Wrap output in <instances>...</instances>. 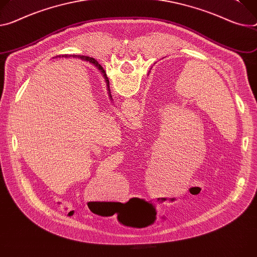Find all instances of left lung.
<instances>
[{"instance_id":"left-lung-1","label":"left lung","mask_w":257,"mask_h":257,"mask_svg":"<svg viewBox=\"0 0 257 257\" xmlns=\"http://www.w3.org/2000/svg\"><path fill=\"white\" fill-rule=\"evenodd\" d=\"M95 66H96V67H97V68L99 69V71H101V72H102L103 74H105V72H104V69H103V68H102V66H101V65H100V64H99V63L97 62V60H96V65H95Z\"/></svg>"}]
</instances>
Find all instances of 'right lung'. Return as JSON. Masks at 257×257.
I'll return each mask as SVG.
<instances>
[{"label":"right lung","instance_id":"add662e5","mask_svg":"<svg viewBox=\"0 0 257 257\" xmlns=\"http://www.w3.org/2000/svg\"><path fill=\"white\" fill-rule=\"evenodd\" d=\"M71 56H73V57H80V58L83 59V60H87V61H89V62H91V63L96 65V60H95L94 58H91V57H88V56H80V55H64V57H71ZM62 57H63V55H62ZM104 77H105V80H106V82H107V85H109V84H108L109 82H108L107 77H106L105 74H104ZM108 87H109V86H108Z\"/></svg>","mask_w":257,"mask_h":257}]
</instances>
